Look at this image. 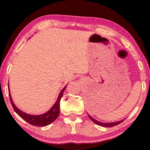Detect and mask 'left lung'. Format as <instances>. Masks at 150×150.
<instances>
[{
  "label": "left lung",
  "instance_id": "1",
  "mask_svg": "<svg viewBox=\"0 0 150 150\" xmlns=\"http://www.w3.org/2000/svg\"><path fill=\"white\" fill-rule=\"evenodd\" d=\"M88 116H89V117L90 118V120H91L92 122H93L96 124L99 125V126H103V127H112V126H117V125L120 124V123H122L123 121H124V120H121V121H119V122H112V123H102V122H98V121L96 120L95 119H93V117H92L90 116L89 114H88Z\"/></svg>",
  "mask_w": 150,
  "mask_h": 150
}]
</instances>
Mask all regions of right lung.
Listing matches in <instances>:
<instances>
[{
    "mask_svg": "<svg viewBox=\"0 0 150 150\" xmlns=\"http://www.w3.org/2000/svg\"><path fill=\"white\" fill-rule=\"evenodd\" d=\"M66 87L67 86H65V87L61 90L60 93H59V96L58 97V99L57 100L56 103L53 105L52 107L51 108L48 112H46V113L40 115H31L26 114L25 112H22V110L18 109V108L15 106V104H13V101H12L10 92H9V96L11 105L13 108V110H15L16 113H17L20 117H22L24 120H25L26 122H27L28 123V124H31L33 126H48L49 124H50L51 123L54 122V120H56V119L58 117L59 111H60V100L61 99V98H62L63 92H64Z\"/></svg>",
    "mask_w": 150,
    "mask_h": 150,
    "instance_id": "1",
    "label": "right lung"
}]
</instances>
